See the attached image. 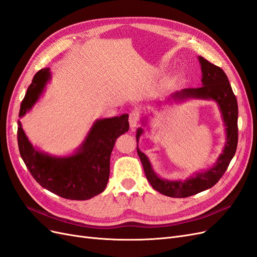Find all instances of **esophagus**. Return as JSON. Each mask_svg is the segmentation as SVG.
I'll return each instance as SVG.
<instances>
[{
	"label": "esophagus",
	"instance_id": "obj_1",
	"mask_svg": "<svg viewBox=\"0 0 257 257\" xmlns=\"http://www.w3.org/2000/svg\"><path fill=\"white\" fill-rule=\"evenodd\" d=\"M128 121H130V127H131L132 130H134L135 127H137L138 121H139V113H138L137 111H135V110L131 111Z\"/></svg>",
	"mask_w": 257,
	"mask_h": 257
}]
</instances>
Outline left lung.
Returning a JSON list of instances; mask_svg holds the SVG:
<instances>
[{"label":"left lung","mask_w":257,"mask_h":257,"mask_svg":"<svg viewBox=\"0 0 257 257\" xmlns=\"http://www.w3.org/2000/svg\"><path fill=\"white\" fill-rule=\"evenodd\" d=\"M201 66V87L182 89L176 91L167 97V100L183 102V100L195 98L205 100H214L219 106L222 119L226 132V142H225L223 152L216 159L212 167H209L203 172L195 173L185 180H167L160 178L152 168L151 163L147 155L138 148L139 137L144 133V128L139 127L136 133L137 153L142 161L147 180L150 182L152 188L163 195L176 198H183L195 195L197 193L206 191L220 180L234 158L238 144V104L237 98L232 92L226 74L221 67L210 63L203 57H198ZM147 116L143 120V125H147Z\"/></svg>","instance_id":"1"}]
</instances>
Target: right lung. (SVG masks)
<instances>
[{"label": "right lung", "mask_w": 257, "mask_h": 257, "mask_svg": "<svg viewBox=\"0 0 257 257\" xmlns=\"http://www.w3.org/2000/svg\"><path fill=\"white\" fill-rule=\"evenodd\" d=\"M50 79L48 67L35 74L21 103L19 118L32 109ZM128 127L127 113L98 119L73 154L56 157L38 150L31 144L18 121L19 152L31 175L46 190L66 199H90L105 190L114 143L119 136L126 133Z\"/></svg>", "instance_id": "right-lung-1"}]
</instances>
